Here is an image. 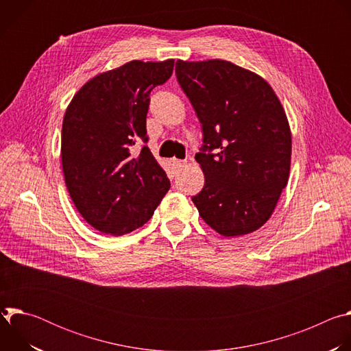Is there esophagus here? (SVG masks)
<instances>
[{
    "label": "esophagus",
    "mask_w": 351,
    "mask_h": 351,
    "mask_svg": "<svg viewBox=\"0 0 351 351\" xmlns=\"http://www.w3.org/2000/svg\"><path fill=\"white\" fill-rule=\"evenodd\" d=\"M172 162H173V165H175L176 168H182V167L186 165V161H184V160H173Z\"/></svg>",
    "instance_id": "obj_1"
}]
</instances>
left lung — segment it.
<instances>
[{
    "label": "left lung",
    "mask_w": 351,
    "mask_h": 351,
    "mask_svg": "<svg viewBox=\"0 0 351 351\" xmlns=\"http://www.w3.org/2000/svg\"><path fill=\"white\" fill-rule=\"evenodd\" d=\"M178 82L203 126L195 154L206 182L191 199L226 237L252 233L272 215L287 184L291 133L272 87L222 60L176 61Z\"/></svg>",
    "instance_id": "left-lung-1"
}]
</instances>
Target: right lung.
I'll list each match as a JSON object with an SVG mask.
<instances>
[{
	"label": "right lung",
	"instance_id": "add662e5",
	"mask_svg": "<svg viewBox=\"0 0 351 351\" xmlns=\"http://www.w3.org/2000/svg\"><path fill=\"white\" fill-rule=\"evenodd\" d=\"M173 62L130 61L97 75L66 108L61 137L65 183L80 215L99 232L119 236L143 226L171 187L145 145V118L149 93L171 77ZM137 142L143 147L132 155Z\"/></svg>",
	"mask_w": 351,
	"mask_h": 351
}]
</instances>
